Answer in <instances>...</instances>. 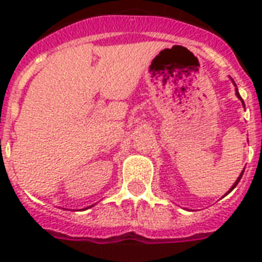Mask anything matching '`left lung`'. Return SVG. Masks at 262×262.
Segmentation results:
<instances>
[{"mask_svg": "<svg viewBox=\"0 0 262 262\" xmlns=\"http://www.w3.org/2000/svg\"><path fill=\"white\" fill-rule=\"evenodd\" d=\"M232 83H234V81H232ZM234 85H235V83H234ZM235 87H236V85H235ZM235 95H236V98L239 99L241 102H242V104H244V107H245V103H244V100H242V98H241L239 92H238V90H236V88H235ZM244 171H245V168H244V170H242V172H241V174H239V177H238V179H236L235 182H234V185H232V186L230 187V190H228L227 193H230V191H231L232 189H234V187L236 186V185H238V182H239V181H241V178H242V175H244ZM227 193H226V194H227ZM226 194H224V195H226ZM224 195H223V197H224Z\"/></svg>", "mask_w": 262, "mask_h": 262, "instance_id": "left-lung-1", "label": "left lung"}]
</instances>
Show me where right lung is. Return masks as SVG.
<instances>
[{
	"label": "right lung",
	"instance_id": "add662e5",
	"mask_svg": "<svg viewBox=\"0 0 262 262\" xmlns=\"http://www.w3.org/2000/svg\"><path fill=\"white\" fill-rule=\"evenodd\" d=\"M91 207H92V205H91Z\"/></svg>",
	"mask_w": 262,
	"mask_h": 262
}]
</instances>
